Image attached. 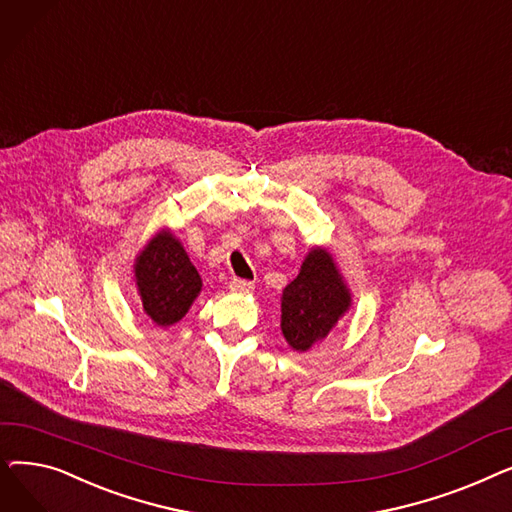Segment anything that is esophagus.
<instances>
[{
    "mask_svg": "<svg viewBox=\"0 0 512 512\" xmlns=\"http://www.w3.org/2000/svg\"><path fill=\"white\" fill-rule=\"evenodd\" d=\"M230 290H234V292H251V290H253V282L234 278V280L230 282Z\"/></svg>",
    "mask_w": 512,
    "mask_h": 512,
    "instance_id": "obj_1",
    "label": "esophagus"
}]
</instances>
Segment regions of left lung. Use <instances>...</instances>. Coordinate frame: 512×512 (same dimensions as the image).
<instances>
[{
  "mask_svg": "<svg viewBox=\"0 0 512 512\" xmlns=\"http://www.w3.org/2000/svg\"><path fill=\"white\" fill-rule=\"evenodd\" d=\"M353 305V294L338 270L334 255L313 247L299 276L282 290L280 328L292 351L307 353L326 340Z\"/></svg>",
  "mask_w": 512,
  "mask_h": 512,
  "instance_id": "8db88e82",
  "label": "left lung"
}]
</instances>
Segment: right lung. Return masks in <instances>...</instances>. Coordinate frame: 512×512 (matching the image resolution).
Segmentation results:
<instances>
[{
    "label": "right lung",
    "instance_id": "add662e5",
    "mask_svg": "<svg viewBox=\"0 0 512 512\" xmlns=\"http://www.w3.org/2000/svg\"><path fill=\"white\" fill-rule=\"evenodd\" d=\"M134 282L143 311L159 328H170L188 313L203 280L170 228H161L134 257Z\"/></svg>",
    "mask_w": 512,
    "mask_h": 512
}]
</instances>
